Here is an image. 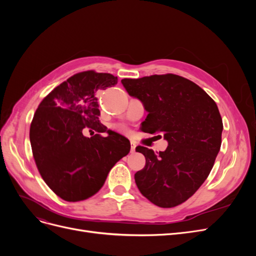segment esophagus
<instances>
[{
	"label": "esophagus",
	"mask_w": 256,
	"mask_h": 256,
	"mask_svg": "<svg viewBox=\"0 0 256 256\" xmlns=\"http://www.w3.org/2000/svg\"><path fill=\"white\" fill-rule=\"evenodd\" d=\"M136 143L134 142H131L130 143V152H136Z\"/></svg>",
	"instance_id": "obj_1"
}]
</instances>
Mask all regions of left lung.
<instances>
[{
  "mask_svg": "<svg viewBox=\"0 0 256 256\" xmlns=\"http://www.w3.org/2000/svg\"><path fill=\"white\" fill-rule=\"evenodd\" d=\"M122 84L148 113L142 130L168 142L158 154L147 147L136 148L146 159L144 168L134 174L138 188L159 207L180 205L206 180L220 150L223 124L218 106L198 85L172 74L122 79Z\"/></svg>",
  "mask_w": 256,
  "mask_h": 256,
  "instance_id": "obj_1",
  "label": "left lung"
}]
</instances>
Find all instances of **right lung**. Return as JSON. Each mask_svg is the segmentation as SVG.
<instances>
[{"instance_id": "right-lung-1", "label": "right lung", "mask_w": 256, "mask_h": 256, "mask_svg": "<svg viewBox=\"0 0 256 256\" xmlns=\"http://www.w3.org/2000/svg\"><path fill=\"white\" fill-rule=\"evenodd\" d=\"M118 83L110 74L84 72L60 84L40 102L30 128L38 171L67 202L94 196L114 164L130 152L128 138L99 122L96 92ZM96 134L88 138L84 134ZM106 132V137L98 134Z\"/></svg>"}]
</instances>
